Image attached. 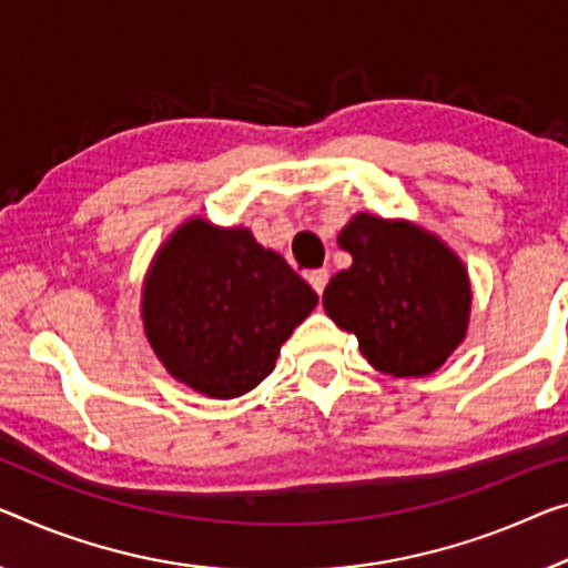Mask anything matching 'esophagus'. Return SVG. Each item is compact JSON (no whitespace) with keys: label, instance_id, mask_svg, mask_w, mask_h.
<instances>
[{"label":"esophagus","instance_id":"34e87169","mask_svg":"<svg viewBox=\"0 0 568 568\" xmlns=\"http://www.w3.org/2000/svg\"><path fill=\"white\" fill-rule=\"evenodd\" d=\"M327 278H329V272H327V268H314V272H310V274H307V282H310V286H312V290L317 292V294L325 292Z\"/></svg>","mask_w":568,"mask_h":568}]
</instances>
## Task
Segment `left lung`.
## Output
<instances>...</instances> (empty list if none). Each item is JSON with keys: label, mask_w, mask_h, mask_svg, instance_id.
<instances>
[{"label": "left lung", "mask_w": 568, "mask_h": 568, "mask_svg": "<svg viewBox=\"0 0 568 568\" xmlns=\"http://www.w3.org/2000/svg\"><path fill=\"white\" fill-rule=\"evenodd\" d=\"M353 256L322 294L335 325L375 371L424 378L467 337L473 284L439 235L404 217L355 213L337 235Z\"/></svg>", "instance_id": "obj_1"}]
</instances>
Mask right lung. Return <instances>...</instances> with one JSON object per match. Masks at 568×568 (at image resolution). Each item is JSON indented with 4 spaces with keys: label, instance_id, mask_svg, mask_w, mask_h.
<instances>
[{
    "label": "right lung",
    "instance_id": "right-lung-1",
    "mask_svg": "<svg viewBox=\"0 0 568 568\" xmlns=\"http://www.w3.org/2000/svg\"><path fill=\"white\" fill-rule=\"evenodd\" d=\"M317 307L312 286L243 225L187 217L142 284V325L174 381L235 398L274 371L282 345Z\"/></svg>",
    "mask_w": 568,
    "mask_h": 568
}]
</instances>
